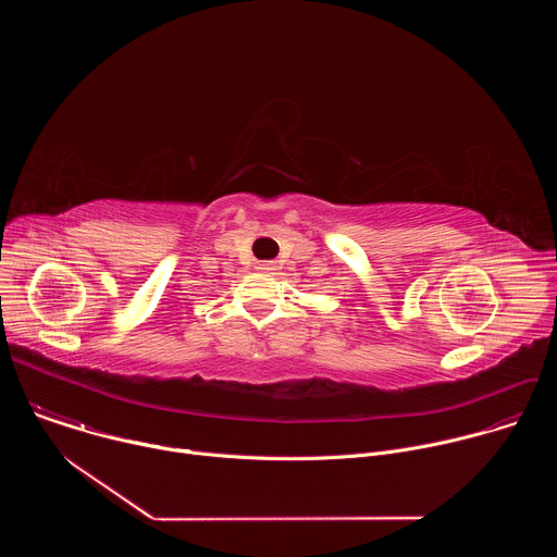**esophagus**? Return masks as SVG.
Here are the masks:
<instances>
[{
	"label": "esophagus",
	"mask_w": 557,
	"mask_h": 557,
	"mask_svg": "<svg viewBox=\"0 0 557 557\" xmlns=\"http://www.w3.org/2000/svg\"><path fill=\"white\" fill-rule=\"evenodd\" d=\"M258 269H260V271H264V273H271V271H273V267H271V264H260Z\"/></svg>",
	"instance_id": "1"
}]
</instances>
